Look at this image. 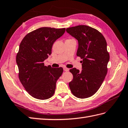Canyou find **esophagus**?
<instances>
[{
    "instance_id": "1",
    "label": "esophagus",
    "mask_w": 128,
    "mask_h": 128,
    "mask_svg": "<svg viewBox=\"0 0 128 128\" xmlns=\"http://www.w3.org/2000/svg\"><path fill=\"white\" fill-rule=\"evenodd\" d=\"M64 71H65V72H67V71H68V70H69V69L67 68H66V67H64Z\"/></svg>"
}]
</instances>
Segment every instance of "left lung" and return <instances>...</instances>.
<instances>
[{
  "instance_id": "left-lung-1",
  "label": "left lung",
  "mask_w": 128,
  "mask_h": 128,
  "mask_svg": "<svg viewBox=\"0 0 128 128\" xmlns=\"http://www.w3.org/2000/svg\"><path fill=\"white\" fill-rule=\"evenodd\" d=\"M67 33L78 41L76 55L83 59L82 70L73 68L69 83L73 95L80 98L91 97L98 92L107 73L110 54L104 36L97 30L86 25L67 28Z\"/></svg>"
}]
</instances>
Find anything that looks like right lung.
<instances>
[{
  "instance_id": "obj_1",
  "label": "right lung",
  "mask_w": 128,
  "mask_h": 128,
  "mask_svg": "<svg viewBox=\"0 0 128 128\" xmlns=\"http://www.w3.org/2000/svg\"><path fill=\"white\" fill-rule=\"evenodd\" d=\"M65 28L42 27L26 36L16 55L18 78L29 94L39 100H46L55 93L56 83L64 70L44 65L52 54V45L64 34Z\"/></svg>"
}]
</instances>
